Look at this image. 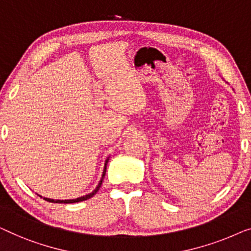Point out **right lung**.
<instances>
[{
    "label": "right lung",
    "instance_id": "obj_1",
    "mask_svg": "<svg viewBox=\"0 0 251 251\" xmlns=\"http://www.w3.org/2000/svg\"><path fill=\"white\" fill-rule=\"evenodd\" d=\"M108 161H109V157L107 158V159H105V161H104V167H103V172H102V176H101V178H100V181H99V184L97 185V188H95L93 191H92L91 193H89V195H85V196H83V197H79V198H76V199H67V200H59V199H50V198H44V197H42V196H40L41 198H43L44 200H47V201H49V202H54V203H75V202H80V201H84V200H87V199H90V198H92L93 197L95 193H97L98 191H99V189H100V186H101V184H102V181H103V178H104V175H105V171H107V164H108Z\"/></svg>",
    "mask_w": 251,
    "mask_h": 251
}]
</instances>
